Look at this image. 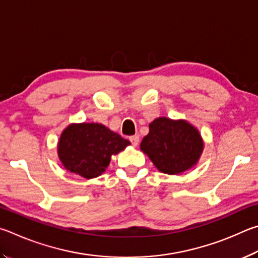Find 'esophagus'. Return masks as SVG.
Returning <instances> with one entry per match:
<instances>
[{
	"instance_id": "obj_1",
	"label": "esophagus",
	"mask_w": 258,
	"mask_h": 258,
	"mask_svg": "<svg viewBox=\"0 0 258 258\" xmlns=\"http://www.w3.org/2000/svg\"><path fill=\"white\" fill-rule=\"evenodd\" d=\"M130 142H132L133 146L136 147V146L138 145V144H139V136H133V137H130Z\"/></svg>"
}]
</instances>
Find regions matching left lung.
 Here are the masks:
<instances>
[{
	"label": "left lung",
	"instance_id": "1",
	"mask_svg": "<svg viewBox=\"0 0 258 258\" xmlns=\"http://www.w3.org/2000/svg\"><path fill=\"white\" fill-rule=\"evenodd\" d=\"M141 151L161 172L180 174L197 164L204 151V141L200 130L188 121L161 116L150 123V133L143 138Z\"/></svg>",
	"mask_w": 258,
	"mask_h": 258
}]
</instances>
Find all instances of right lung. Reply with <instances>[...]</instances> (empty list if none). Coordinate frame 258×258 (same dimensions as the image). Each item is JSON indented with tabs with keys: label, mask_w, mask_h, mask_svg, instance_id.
Instances as JSON below:
<instances>
[{
	"label": "right lung",
	"mask_w": 258,
	"mask_h": 258,
	"mask_svg": "<svg viewBox=\"0 0 258 258\" xmlns=\"http://www.w3.org/2000/svg\"><path fill=\"white\" fill-rule=\"evenodd\" d=\"M129 145V141L102 123H70L58 139L57 156L71 173L94 179L105 172L113 155Z\"/></svg>",
	"instance_id": "right-lung-1"
}]
</instances>
